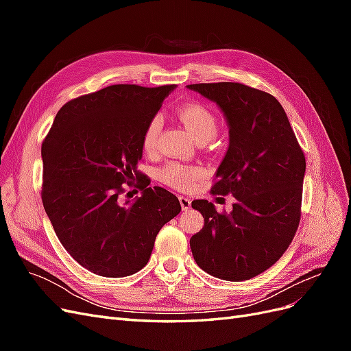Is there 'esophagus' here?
<instances>
[{"instance_id":"obj_1","label":"esophagus","mask_w":351,"mask_h":351,"mask_svg":"<svg viewBox=\"0 0 351 351\" xmlns=\"http://www.w3.org/2000/svg\"><path fill=\"white\" fill-rule=\"evenodd\" d=\"M178 200H180V205H182V209H183V210H187V209H190V206H192V200H190L189 197L180 196Z\"/></svg>"}]
</instances>
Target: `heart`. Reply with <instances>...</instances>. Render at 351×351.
I'll use <instances>...</instances> for the list:
<instances>
[{
	"mask_svg": "<svg viewBox=\"0 0 351 351\" xmlns=\"http://www.w3.org/2000/svg\"><path fill=\"white\" fill-rule=\"evenodd\" d=\"M177 115L180 121L193 137L196 142H208L214 137L218 132V119L217 115L212 112L204 104L199 102H189L182 105L178 108ZM162 120L159 115L152 117L149 123L146 124L143 137H142V146L146 152H154L156 147V141L159 130H161ZM200 168L196 167H186L180 164H168L161 169V180L174 189L178 190H189L192 189L199 180L202 178Z\"/></svg>",
	"mask_w": 351,
	"mask_h": 351,
	"instance_id": "1",
	"label": "heart"
}]
</instances>
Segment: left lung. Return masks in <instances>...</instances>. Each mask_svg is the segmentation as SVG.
I'll use <instances>...</instances> for the list:
<instances>
[{
	"mask_svg": "<svg viewBox=\"0 0 351 351\" xmlns=\"http://www.w3.org/2000/svg\"><path fill=\"white\" fill-rule=\"evenodd\" d=\"M224 114L230 145L212 193H231L230 214L193 200L205 226L190 239L199 267L226 281L250 280L290 246L300 222L306 159L289 117L272 95L234 82L189 84Z\"/></svg>",
	"mask_w": 351,
	"mask_h": 351,
	"instance_id": "left-lung-1",
	"label": "left lung"
}]
</instances>
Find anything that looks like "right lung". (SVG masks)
Instances as JSON below:
<instances>
[{
	"label": "right lung",
	"instance_id": "1",
	"mask_svg": "<svg viewBox=\"0 0 351 351\" xmlns=\"http://www.w3.org/2000/svg\"><path fill=\"white\" fill-rule=\"evenodd\" d=\"M174 84H112L62 105L42 143V204L56 234L88 271L121 278L141 271L156 234L182 210L162 187L138 184L143 196L121 202L136 175L146 124Z\"/></svg>",
	"mask_w": 351,
	"mask_h": 351
}]
</instances>
